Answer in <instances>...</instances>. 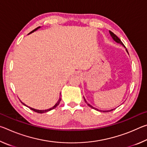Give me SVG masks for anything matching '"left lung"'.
Returning a JSON list of instances; mask_svg holds the SVG:
<instances>
[{
	"label": "left lung",
	"mask_w": 147,
	"mask_h": 147,
	"mask_svg": "<svg viewBox=\"0 0 147 147\" xmlns=\"http://www.w3.org/2000/svg\"><path fill=\"white\" fill-rule=\"evenodd\" d=\"M109 34H110V35H111V37H112V38L113 39V40L114 41H115L116 42H117V43H121V44H122V45H123L124 47H125V46H124V45H123V42H122L121 41V39H119V38H118V37L117 36H116V35L115 34H113V32H111V31H109ZM126 51H127V53H128V51H127V49H126ZM84 100H85V102H86L87 103V104H88V105L89 106V107H91V108H93V109H96V110H97V111H100V110H99V109H96V108H93V106H91L90 105V104H89V103H88V102H87V101L86 100V99L85 98H84ZM113 109H111V110H108V111H103V112H109V111H113Z\"/></svg>",
	"instance_id": "obj_1"
}]
</instances>
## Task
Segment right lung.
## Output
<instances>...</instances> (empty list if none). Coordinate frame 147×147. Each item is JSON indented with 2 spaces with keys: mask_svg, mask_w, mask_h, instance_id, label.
<instances>
[{
  "mask_svg": "<svg viewBox=\"0 0 147 147\" xmlns=\"http://www.w3.org/2000/svg\"><path fill=\"white\" fill-rule=\"evenodd\" d=\"M39 28H40V26H39V27H38V28H36V29H34V30H32L31 32H30L29 34H30V33H32V32H34V31H36V30H38ZM60 101H61V98H59V100H58V102H57L55 105H54L53 108H50V109H45V110H39V109H34V108H30V107H28V108L30 109H32V110H33L34 111H35V112H37V113H45V112H47V111H50V110H52V109H54L56 108V106H58V105H59V102H60ZM22 104H24V106H27L26 105H25V104H24V103H23L22 102Z\"/></svg>",
  "mask_w": 147,
  "mask_h": 147,
  "instance_id": "right-lung-1",
  "label": "right lung"
}]
</instances>
